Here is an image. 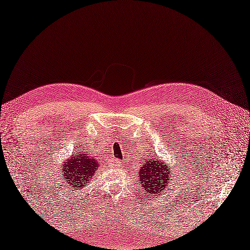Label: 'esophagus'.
I'll return each mask as SVG.
<instances>
[{
	"mask_svg": "<svg viewBox=\"0 0 250 250\" xmlns=\"http://www.w3.org/2000/svg\"><path fill=\"white\" fill-rule=\"evenodd\" d=\"M121 164H122V162H121L120 160H118L116 158H111L110 159V165L112 167H114V166H121Z\"/></svg>",
	"mask_w": 250,
	"mask_h": 250,
	"instance_id": "1",
	"label": "esophagus"
}]
</instances>
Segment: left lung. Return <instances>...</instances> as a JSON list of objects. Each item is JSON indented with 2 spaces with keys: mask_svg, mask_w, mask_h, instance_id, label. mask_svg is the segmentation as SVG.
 <instances>
[{
  "mask_svg": "<svg viewBox=\"0 0 250 250\" xmlns=\"http://www.w3.org/2000/svg\"><path fill=\"white\" fill-rule=\"evenodd\" d=\"M172 179L173 175L170 172V166L166 164L165 161L153 159L148 154L139 172V184L143 187L144 192L150 195L161 194L162 191L166 190Z\"/></svg>",
  "mask_w": 250,
  "mask_h": 250,
  "instance_id": "1",
  "label": "left lung"
}]
</instances>
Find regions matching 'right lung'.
Returning a JSON list of instances; mask_svg holds the SVG:
<instances>
[{
  "instance_id": "add662e5",
  "label": "right lung",
  "mask_w": 250,
  "mask_h": 250,
  "mask_svg": "<svg viewBox=\"0 0 250 250\" xmlns=\"http://www.w3.org/2000/svg\"><path fill=\"white\" fill-rule=\"evenodd\" d=\"M61 168L63 174L62 178L65 179L67 187L80 190L89 184V181L100 168V161L93 158L92 154L77 149L63 162Z\"/></svg>"
}]
</instances>
